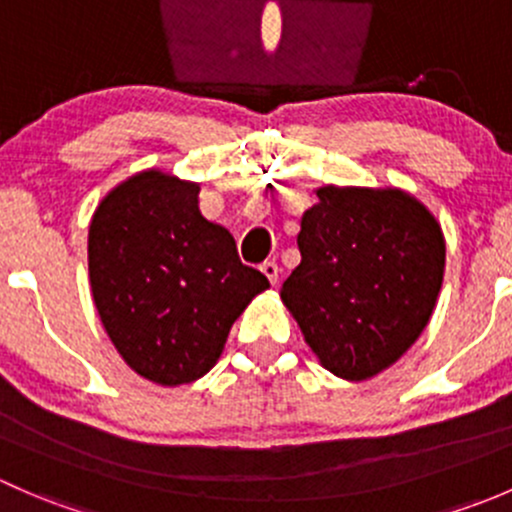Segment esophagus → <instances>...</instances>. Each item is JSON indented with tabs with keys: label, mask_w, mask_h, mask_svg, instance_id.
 I'll use <instances>...</instances> for the list:
<instances>
[{
	"label": "esophagus",
	"mask_w": 512,
	"mask_h": 512,
	"mask_svg": "<svg viewBox=\"0 0 512 512\" xmlns=\"http://www.w3.org/2000/svg\"><path fill=\"white\" fill-rule=\"evenodd\" d=\"M260 270H262V275L272 282V285H277V280H280V267H277V262H262Z\"/></svg>",
	"instance_id": "34e87169"
}]
</instances>
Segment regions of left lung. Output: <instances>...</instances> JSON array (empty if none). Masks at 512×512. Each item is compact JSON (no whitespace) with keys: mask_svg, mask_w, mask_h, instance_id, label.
<instances>
[{"mask_svg":"<svg viewBox=\"0 0 512 512\" xmlns=\"http://www.w3.org/2000/svg\"><path fill=\"white\" fill-rule=\"evenodd\" d=\"M282 304L319 364L347 381L394 366L426 329L446 272L436 215L406 190L322 185Z\"/></svg>","mask_w":512,"mask_h":512,"instance_id":"obj_1","label":"left lung"}]
</instances>
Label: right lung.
Here are the masks:
<instances>
[{
    "label": "right lung",
    "instance_id": "add662e5",
    "mask_svg": "<svg viewBox=\"0 0 512 512\" xmlns=\"http://www.w3.org/2000/svg\"><path fill=\"white\" fill-rule=\"evenodd\" d=\"M200 183L160 168L121 180L89 225V280L116 352L158 386L193 384L218 364L232 324L270 287L235 237L198 208Z\"/></svg>",
    "mask_w": 512,
    "mask_h": 512
}]
</instances>
